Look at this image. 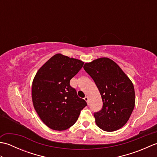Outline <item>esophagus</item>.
I'll return each instance as SVG.
<instances>
[{"label": "esophagus", "mask_w": 157, "mask_h": 157, "mask_svg": "<svg viewBox=\"0 0 157 157\" xmlns=\"http://www.w3.org/2000/svg\"><path fill=\"white\" fill-rule=\"evenodd\" d=\"M84 100L86 102H87V103H88V96H86V97L84 98Z\"/></svg>", "instance_id": "obj_1"}]
</instances>
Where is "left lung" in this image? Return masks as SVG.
I'll return each instance as SVG.
<instances>
[{"label":"left lung","instance_id":"left-lung-1","mask_svg":"<svg viewBox=\"0 0 157 157\" xmlns=\"http://www.w3.org/2000/svg\"><path fill=\"white\" fill-rule=\"evenodd\" d=\"M84 69L94 81L103 106L94 114L96 124L106 132H114L125 125L135 106L133 83L121 67L106 57L86 63Z\"/></svg>","mask_w":157,"mask_h":157}]
</instances>
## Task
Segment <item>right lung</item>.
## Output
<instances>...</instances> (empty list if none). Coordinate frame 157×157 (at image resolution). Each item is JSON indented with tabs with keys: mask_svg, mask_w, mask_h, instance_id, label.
Wrapping results in <instances>:
<instances>
[{
	"mask_svg": "<svg viewBox=\"0 0 157 157\" xmlns=\"http://www.w3.org/2000/svg\"><path fill=\"white\" fill-rule=\"evenodd\" d=\"M84 63L59 53L36 73L32 86L33 105L39 117L49 128L56 131L67 129L87 105L69 84Z\"/></svg>",
	"mask_w": 157,
	"mask_h": 157,
	"instance_id": "right-lung-1",
	"label": "right lung"
}]
</instances>
